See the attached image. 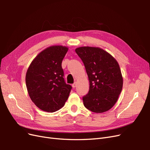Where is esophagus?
I'll list each match as a JSON object with an SVG mask.
<instances>
[{"mask_svg":"<svg viewBox=\"0 0 150 150\" xmlns=\"http://www.w3.org/2000/svg\"><path fill=\"white\" fill-rule=\"evenodd\" d=\"M76 86H77V83L76 82H75L74 84H72V88H75L76 87Z\"/></svg>","mask_w":150,"mask_h":150,"instance_id":"34e87169","label":"esophagus"}]
</instances>
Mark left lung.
I'll use <instances>...</instances> for the list:
<instances>
[{"label":"left lung","instance_id":"1","mask_svg":"<svg viewBox=\"0 0 150 150\" xmlns=\"http://www.w3.org/2000/svg\"><path fill=\"white\" fill-rule=\"evenodd\" d=\"M76 52L84 63L89 81L84 106L94 112L108 111L115 105L122 88V76L117 61L103 49L80 47Z\"/></svg>","mask_w":150,"mask_h":150}]
</instances>
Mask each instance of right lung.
<instances>
[{
  "label": "right lung",
  "instance_id": "right-lung-1",
  "mask_svg": "<svg viewBox=\"0 0 150 150\" xmlns=\"http://www.w3.org/2000/svg\"><path fill=\"white\" fill-rule=\"evenodd\" d=\"M68 47L52 46L43 50L32 61L25 75L31 100L40 110L53 112L64 106L72 86L65 83L62 61Z\"/></svg>",
  "mask_w": 150,
  "mask_h": 150
}]
</instances>
